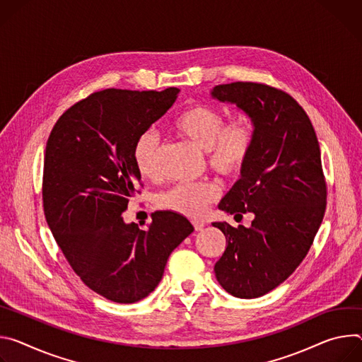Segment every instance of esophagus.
Wrapping results in <instances>:
<instances>
[{
    "label": "esophagus",
    "instance_id": "obj_1",
    "mask_svg": "<svg viewBox=\"0 0 362 362\" xmlns=\"http://www.w3.org/2000/svg\"><path fill=\"white\" fill-rule=\"evenodd\" d=\"M192 226H194V228L197 230V231H202L203 228H204V223L203 221H192Z\"/></svg>",
    "mask_w": 362,
    "mask_h": 362
}]
</instances>
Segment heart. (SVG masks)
Wrapping results in <instances>:
<instances>
[{
  "instance_id": "obj_1",
  "label": "heart",
  "mask_w": 362,
  "mask_h": 362,
  "mask_svg": "<svg viewBox=\"0 0 362 362\" xmlns=\"http://www.w3.org/2000/svg\"><path fill=\"white\" fill-rule=\"evenodd\" d=\"M180 136L206 151L209 167L224 178L238 177L246 168L256 142L255 117L237 112L226 120L224 113L210 105L195 103L182 109L171 122ZM159 138L152 131L142 132L132 149L138 174L155 181L160 177L158 153ZM220 195V187L211 180L178 182L156 195V206L189 218L204 216Z\"/></svg>"
}]
</instances>
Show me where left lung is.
Returning <instances> with one entry per match:
<instances>
[{"instance_id":"1","label":"left lung","mask_w":362,"mask_h":362,"mask_svg":"<svg viewBox=\"0 0 362 362\" xmlns=\"http://www.w3.org/2000/svg\"><path fill=\"white\" fill-rule=\"evenodd\" d=\"M252 113V156L218 209L253 213L252 227L213 223L227 247L214 266L221 288L235 298L266 295L308 255L327 209V181L319 142L303 107L286 92L264 83L234 82L211 92Z\"/></svg>"}]
</instances>
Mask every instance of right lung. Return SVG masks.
<instances>
[{
  "mask_svg": "<svg viewBox=\"0 0 362 362\" xmlns=\"http://www.w3.org/2000/svg\"><path fill=\"white\" fill-rule=\"evenodd\" d=\"M178 92H93L59 117L47 139L46 221L74 273L112 302L146 298L163 279L173 250L194 231L173 211H155L145 230L122 218L142 187L134 144L173 106Z\"/></svg>",
  "mask_w": 362,
  "mask_h": 362,
  "instance_id": "obj_1",
  "label": "right lung"
}]
</instances>
